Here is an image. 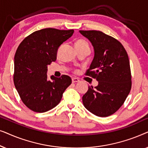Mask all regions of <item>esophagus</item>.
Segmentation results:
<instances>
[{"instance_id":"esophagus-1","label":"esophagus","mask_w":148,"mask_h":148,"mask_svg":"<svg viewBox=\"0 0 148 148\" xmlns=\"http://www.w3.org/2000/svg\"><path fill=\"white\" fill-rule=\"evenodd\" d=\"M79 82V79L78 78H76V77L72 78V82L73 83H77Z\"/></svg>"}]
</instances>
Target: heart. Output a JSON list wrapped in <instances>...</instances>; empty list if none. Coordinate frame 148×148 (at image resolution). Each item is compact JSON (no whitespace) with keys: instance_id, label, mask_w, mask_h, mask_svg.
I'll use <instances>...</instances> for the list:
<instances>
[{"instance_id":"obj_1","label":"heart","mask_w":148,"mask_h":148,"mask_svg":"<svg viewBox=\"0 0 148 148\" xmlns=\"http://www.w3.org/2000/svg\"><path fill=\"white\" fill-rule=\"evenodd\" d=\"M75 45L82 46V45H88V42H87L86 40H82V39H79L76 42Z\"/></svg>"}]
</instances>
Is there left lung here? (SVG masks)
<instances>
[{
  "label": "left lung",
  "instance_id": "obj_1",
  "mask_svg": "<svg viewBox=\"0 0 148 148\" xmlns=\"http://www.w3.org/2000/svg\"><path fill=\"white\" fill-rule=\"evenodd\" d=\"M94 49V57L86 75L98 82L89 86L82 98L85 108L98 116L106 117L116 112L131 88L129 60L122 44L100 31L80 30Z\"/></svg>",
  "mask_w": 148,
  "mask_h": 148
}]
</instances>
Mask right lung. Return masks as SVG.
I'll list each match as a JSON object with an SVG mask.
<instances>
[{
  "label": "right lung",
  "mask_w": 148,
  "mask_h": 148,
  "mask_svg": "<svg viewBox=\"0 0 148 148\" xmlns=\"http://www.w3.org/2000/svg\"><path fill=\"white\" fill-rule=\"evenodd\" d=\"M73 29L46 28L34 32L18 46L14 58V84L24 104L36 112L59 104L71 84L69 76L47 77L48 65L56 59L59 46L71 37Z\"/></svg>",
  "instance_id": "1"
}]
</instances>
